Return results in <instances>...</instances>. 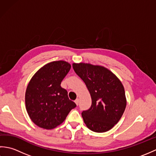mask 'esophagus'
<instances>
[{
  "instance_id": "esophagus-1",
  "label": "esophagus",
  "mask_w": 156,
  "mask_h": 156,
  "mask_svg": "<svg viewBox=\"0 0 156 156\" xmlns=\"http://www.w3.org/2000/svg\"><path fill=\"white\" fill-rule=\"evenodd\" d=\"M75 103L76 104V105H78V102H79V99L78 98H77V99H76V100H75Z\"/></svg>"
}]
</instances>
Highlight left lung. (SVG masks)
Instances as JSON below:
<instances>
[{"instance_id": "8db88e82", "label": "left lung", "mask_w": 156, "mask_h": 156, "mask_svg": "<svg viewBox=\"0 0 156 156\" xmlns=\"http://www.w3.org/2000/svg\"><path fill=\"white\" fill-rule=\"evenodd\" d=\"M74 70L84 82L92 98L91 107L82 112L91 131H109L120 120L127 105L124 87L110 69L88 63H73Z\"/></svg>"}]
</instances>
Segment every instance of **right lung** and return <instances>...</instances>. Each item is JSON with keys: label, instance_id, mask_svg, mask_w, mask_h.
Instances as JSON below:
<instances>
[{"label": "right lung", "instance_id": "right-lung-1", "mask_svg": "<svg viewBox=\"0 0 156 156\" xmlns=\"http://www.w3.org/2000/svg\"><path fill=\"white\" fill-rule=\"evenodd\" d=\"M71 68L69 63L59 60L39 69L29 81L25 92V107L31 120L38 127L53 129L61 125L72 108L61 82Z\"/></svg>", "mask_w": 156, "mask_h": 156}]
</instances>
